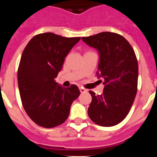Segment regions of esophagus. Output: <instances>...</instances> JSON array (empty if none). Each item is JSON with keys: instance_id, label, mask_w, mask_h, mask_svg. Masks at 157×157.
Here are the masks:
<instances>
[{"instance_id": "obj_1", "label": "esophagus", "mask_w": 157, "mask_h": 157, "mask_svg": "<svg viewBox=\"0 0 157 157\" xmlns=\"http://www.w3.org/2000/svg\"><path fill=\"white\" fill-rule=\"evenodd\" d=\"M79 90H80V92H81V93H85V92H86V91H87L86 90L83 88V87H79Z\"/></svg>"}]
</instances>
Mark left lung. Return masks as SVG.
<instances>
[{"label": "left lung", "instance_id": "1", "mask_svg": "<svg viewBox=\"0 0 157 157\" xmlns=\"http://www.w3.org/2000/svg\"><path fill=\"white\" fill-rule=\"evenodd\" d=\"M82 40L99 52L97 75L103 78L105 85L101 95L90 91L92 101L88 115L96 124L112 127L125 119L137 94L138 65L135 52L127 40L116 33L102 32Z\"/></svg>", "mask_w": 157, "mask_h": 157}]
</instances>
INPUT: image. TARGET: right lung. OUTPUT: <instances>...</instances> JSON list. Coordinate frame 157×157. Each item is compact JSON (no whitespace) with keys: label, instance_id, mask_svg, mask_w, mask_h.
<instances>
[{"label":"right lung","instance_id":"1","mask_svg":"<svg viewBox=\"0 0 157 157\" xmlns=\"http://www.w3.org/2000/svg\"><path fill=\"white\" fill-rule=\"evenodd\" d=\"M80 38L43 33L25 47L18 68L19 94L27 114L40 127L52 128L64 123L72 102L79 96L77 86L63 88L55 78Z\"/></svg>","mask_w":157,"mask_h":157}]
</instances>
